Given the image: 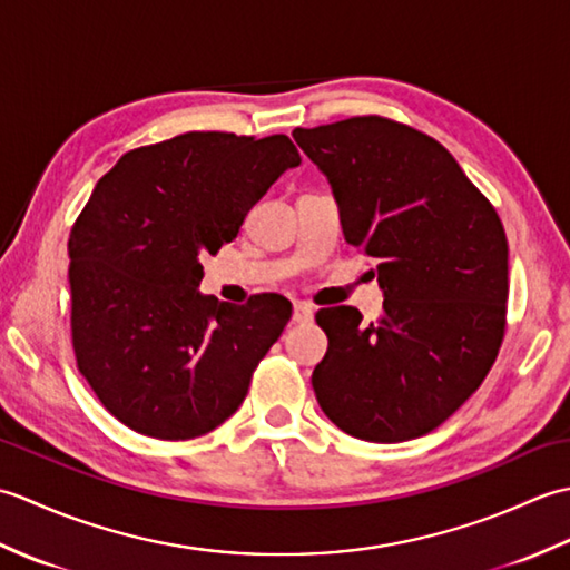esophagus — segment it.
<instances>
[{
    "mask_svg": "<svg viewBox=\"0 0 570 570\" xmlns=\"http://www.w3.org/2000/svg\"><path fill=\"white\" fill-rule=\"evenodd\" d=\"M294 323L304 325V323H311L313 321V308L308 304H304V301H298V304H294Z\"/></svg>",
    "mask_w": 570,
    "mask_h": 570,
    "instance_id": "esophagus-1",
    "label": "esophagus"
}]
</instances>
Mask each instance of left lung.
<instances>
[{"label":"left lung","mask_w":570,"mask_h":570,"mask_svg":"<svg viewBox=\"0 0 570 570\" xmlns=\"http://www.w3.org/2000/svg\"><path fill=\"white\" fill-rule=\"evenodd\" d=\"M294 139L328 176L345 239L374 259L384 288L374 321L353 306L316 313L328 353L313 392L355 439H419L498 360L510 296L500 215L443 144L390 117L296 127Z\"/></svg>","instance_id":"8db88e82"}]
</instances>
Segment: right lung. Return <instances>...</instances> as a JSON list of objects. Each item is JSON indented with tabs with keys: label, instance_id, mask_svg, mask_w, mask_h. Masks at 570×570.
<instances>
[{
	"label": "right lung",
	"instance_id": "add662e5",
	"mask_svg": "<svg viewBox=\"0 0 570 570\" xmlns=\"http://www.w3.org/2000/svg\"><path fill=\"white\" fill-rule=\"evenodd\" d=\"M298 164L286 135L186 131L127 151L98 180L68 239L70 337L90 390L131 431L190 441L245 402L292 301L203 296L200 257Z\"/></svg>",
	"mask_w": 570,
	"mask_h": 570
}]
</instances>
